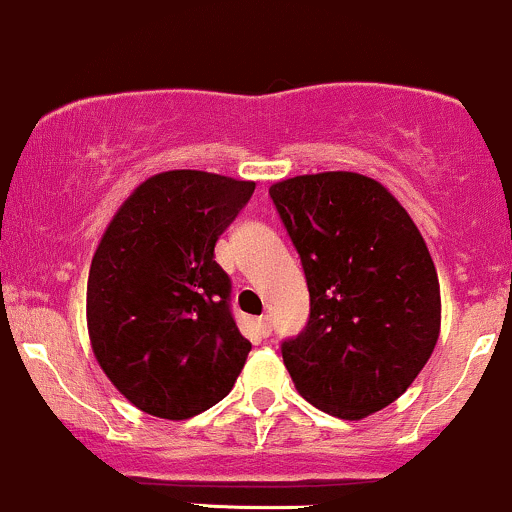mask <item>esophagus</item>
<instances>
[{"label": "esophagus", "mask_w": 512, "mask_h": 512, "mask_svg": "<svg viewBox=\"0 0 512 512\" xmlns=\"http://www.w3.org/2000/svg\"><path fill=\"white\" fill-rule=\"evenodd\" d=\"M257 330H260L262 338H269V335H272V320H269L267 316L260 318L257 320Z\"/></svg>", "instance_id": "esophagus-1"}]
</instances>
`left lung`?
<instances>
[{
  "mask_svg": "<svg viewBox=\"0 0 512 512\" xmlns=\"http://www.w3.org/2000/svg\"><path fill=\"white\" fill-rule=\"evenodd\" d=\"M301 257L311 316L282 357L320 411L359 420L396 401L440 338V282L423 235L389 189L357 172L269 187Z\"/></svg>",
  "mask_w": 512,
  "mask_h": 512,
  "instance_id": "8db88e82",
  "label": "left lung"
}]
</instances>
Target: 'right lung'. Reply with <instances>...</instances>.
I'll list each match as a JSON object with an SVG mask.
<instances>
[{
  "instance_id": "1",
  "label": "right lung",
  "mask_w": 512,
  "mask_h": 512,
  "mask_svg": "<svg viewBox=\"0 0 512 512\" xmlns=\"http://www.w3.org/2000/svg\"><path fill=\"white\" fill-rule=\"evenodd\" d=\"M255 182L199 170L145 179L123 201L92 257L87 328L94 357L133 406L187 420L226 398L250 340L230 313L218 235Z\"/></svg>"
}]
</instances>
